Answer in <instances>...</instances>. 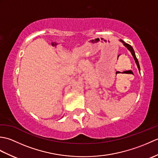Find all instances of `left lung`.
<instances>
[{
  "label": "left lung",
  "instance_id": "1",
  "mask_svg": "<svg viewBox=\"0 0 158 158\" xmlns=\"http://www.w3.org/2000/svg\"><path fill=\"white\" fill-rule=\"evenodd\" d=\"M120 41H122V42L123 43V45H125V46L126 47V48L130 50V52H131V53H132V56L134 57V59H135V60L136 65H137V66H138V68H139V70H140V66H139V61H138V59L136 58V55H135V51H134V49H133V48H132V47L130 45L127 44V43H125V42H124L123 41H122V40H120Z\"/></svg>",
  "mask_w": 158,
  "mask_h": 158
}]
</instances>
